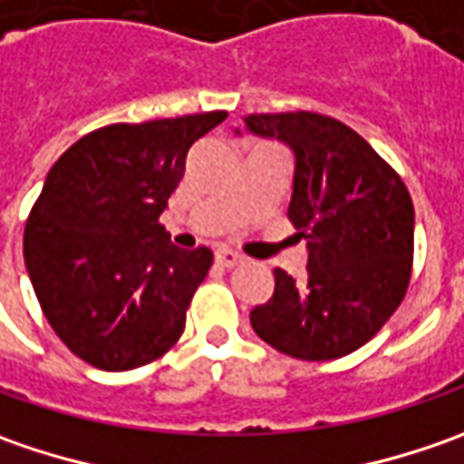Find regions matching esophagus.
<instances>
[{
	"label": "esophagus",
	"instance_id": "1",
	"mask_svg": "<svg viewBox=\"0 0 464 464\" xmlns=\"http://www.w3.org/2000/svg\"><path fill=\"white\" fill-rule=\"evenodd\" d=\"M214 258H217V263L224 266V268H235L237 263H242L240 253H235V250H229V247H219V250L214 253Z\"/></svg>",
	"mask_w": 464,
	"mask_h": 464
}]
</instances>
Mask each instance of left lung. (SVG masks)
<instances>
[{
  "label": "left lung",
  "mask_w": 464,
  "mask_h": 464,
  "mask_svg": "<svg viewBox=\"0 0 464 464\" xmlns=\"http://www.w3.org/2000/svg\"><path fill=\"white\" fill-rule=\"evenodd\" d=\"M247 131L295 152L289 222L307 240V274L276 268L253 330L286 356L330 362L372 341L401 307L413 268V201L401 175L330 116L253 113Z\"/></svg>",
  "instance_id": "obj_1"
}]
</instances>
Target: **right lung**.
<instances>
[{
	"mask_svg": "<svg viewBox=\"0 0 464 464\" xmlns=\"http://www.w3.org/2000/svg\"><path fill=\"white\" fill-rule=\"evenodd\" d=\"M227 113L111 123L45 175L25 224L27 276L45 320L82 362L126 372L178 343L211 250H180L160 224L190 147Z\"/></svg>",
	"mask_w": 464,
	"mask_h": 464,
	"instance_id": "right-lung-1",
	"label": "right lung"
}]
</instances>
